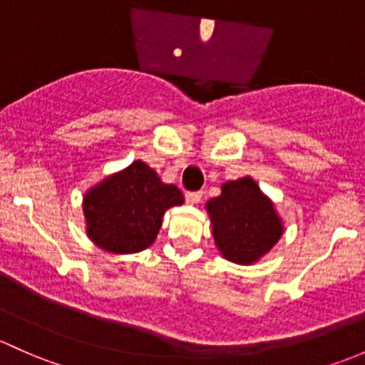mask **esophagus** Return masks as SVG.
I'll list each match as a JSON object with an SVG mask.
<instances>
[{"label": "esophagus", "mask_w": 365, "mask_h": 365, "mask_svg": "<svg viewBox=\"0 0 365 365\" xmlns=\"http://www.w3.org/2000/svg\"><path fill=\"white\" fill-rule=\"evenodd\" d=\"M201 197H202L201 190H194V192H185V201L189 202V205H195V202L201 201Z\"/></svg>", "instance_id": "obj_1"}]
</instances>
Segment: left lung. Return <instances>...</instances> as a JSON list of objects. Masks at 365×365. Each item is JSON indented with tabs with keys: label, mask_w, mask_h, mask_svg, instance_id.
<instances>
[{
	"label": "left lung",
	"mask_w": 365,
	"mask_h": 365,
	"mask_svg": "<svg viewBox=\"0 0 365 365\" xmlns=\"http://www.w3.org/2000/svg\"><path fill=\"white\" fill-rule=\"evenodd\" d=\"M206 208L213 222L215 243L232 262H255L283 232L273 205L252 178L224 183L222 194L208 201Z\"/></svg>",
	"instance_id": "left-lung-1"
}]
</instances>
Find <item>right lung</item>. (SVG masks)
<instances>
[{"instance_id":"right-lung-1","label":"right lung","mask_w":365,"mask_h":365,"mask_svg":"<svg viewBox=\"0 0 365 365\" xmlns=\"http://www.w3.org/2000/svg\"><path fill=\"white\" fill-rule=\"evenodd\" d=\"M182 202L183 195L175 185L163 183L155 171L136 160L86 195L87 232L108 252H140L153 243L164 212Z\"/></svg>"}]
</instances>
